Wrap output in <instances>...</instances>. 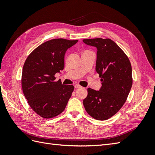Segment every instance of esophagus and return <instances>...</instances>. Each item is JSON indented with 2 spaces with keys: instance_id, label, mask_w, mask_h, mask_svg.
<instances>
[{
  "instance_id": "1",
  "label": "esophagus",
  "mask_w": 155,
  "mask_h": 155,
  "mask_svg": "<svg viewBox=\"0 0 155 155\" xmlns=\"http://www.w3.org/2000/svg\"><path fill=\"white\" fill-rule=\"evenodd\" d=\"M74 87H75V88L78 89V88H81L82 87H81V86H80L79 85H78V84H76V85H74Z\"/></svg>"
}]
</instances>
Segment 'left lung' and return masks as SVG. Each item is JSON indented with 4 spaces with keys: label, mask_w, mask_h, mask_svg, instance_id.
Masks as SVG:
<instances>
[{
    "label": "left lung",
    "mask_w": 155,
    "mask_h": 155,
    "mask_svg": "<svg viewBox=\"0 0 155 155\" xmlns=\"http://www.w3.org/2000/svg\"><path fill=\"white\" fill-rule=\"evenodd\" d=\"M83 41L97 48L96 70L102 81L99 91L87 89L83 105L93 118L106 120L119 111L129 95L133 85L131 64L124 51L110 39Z\"/></svg>",
    "instance_id": "8db88e82"
}]
</instances>
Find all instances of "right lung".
I'll return each instance as SVG.
<instances>
[{"label": "right lung", "mask_w": 155, "mask_h": 155, "mask_svg": "<svg viewBox=\"0 0 155 155\" xmlns=\"http://www.w3.org/2000/svg\"><path fill=\"white\" fill-rule=\"evenodd\" d=\"M78 40L51 39L41 44L28 55L22 68V88L29 105L44 118H51L64 110L73 85L55 81V74L64 68L67 50Z\"/></svg>", "instance_id": "1"}]
</instances>
